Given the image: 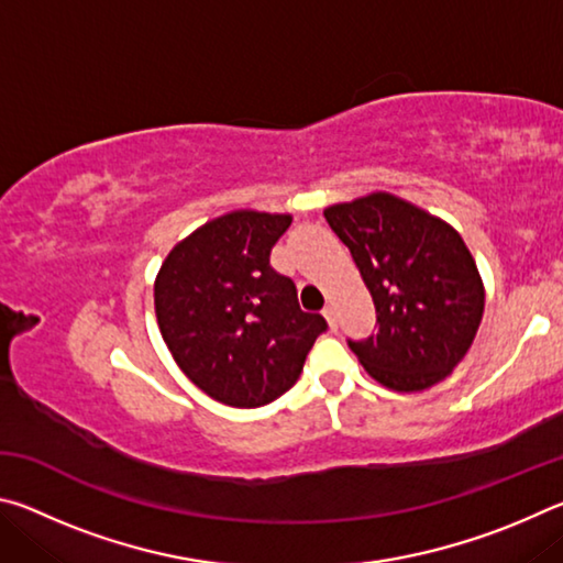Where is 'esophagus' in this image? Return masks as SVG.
I'll return each instance as SVG.
<instances>
[{"label":"esophagus","instance_id":"34e87169","mask_svg":"<svg viewBox=\"0 0 563 563\" xmlns=\"http://www.w3.org/2000/svg\"><path fill=\"white\" fill-rule=\"evenodd\" d=\"M322 316H325L330 330H338V310H335V305H328V308L322 310Z\"/></svg>","mask_w":563,"mask_h":563}]
</instances>
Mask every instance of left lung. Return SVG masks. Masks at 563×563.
<instances>
[{
	"label": "left lung",
	"mask_w": 563,
	"mask_h": 563,
	"mask_svg": "<svg viewBox=\"0 0 563 563\" xmlns=\"http://www.w3.org/2000/svg\"><path fill=\"white\" fill-rule=\"evenodd\" d=\"M325 221L375 302V335L347 340L362 367L397 393L442 383L472 347L484 312V285L462 235L393 194L330 206Z\"/></svg>",
	"instance_id": "left-lung-1"
}]
</instances>
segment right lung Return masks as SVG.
I'll list each match as a JSON object with an SVG mask.
<instances>
[{
    "mask_svg": "<svg viewBox=\"0 0 563 563\" xmlns=\"http://www.w3.org/2000/svg\"><path fill=\"white\" fill-rule=\"evenodd\" d=\"M290 216L233 211L184 238L161 265L154 305L176 365L208 397L263 407L298 383L328 322L302 312L271 251Z\"/></svg>",
    "mask_w": 563,
    "mask_h": 563,
    "instance_id": "add662e5",
    "label": "right lung"
}]
</instances>
